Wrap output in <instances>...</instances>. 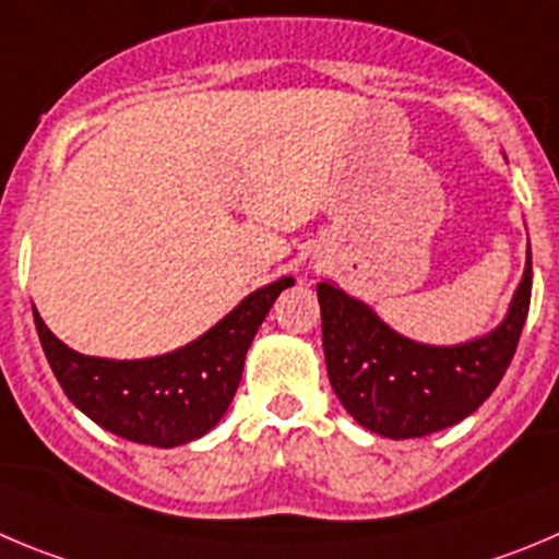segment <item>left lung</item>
Here are the masks:
<instances>
[{
    "label": "left lung",
    "instance_id": "obj_1",
    "mask_svg": "<svg viewBox=\"0 0 559 559\" xmlns=\"http://www.w3.org/2000/svg\"><path fill=\"white\" fill-rule=\"evenodd\" d=\"M532 253L510 314L493 333L457 347H427L385 328L372 309L331 284L317 286L322 350L338 403L367 430L421 438L457 425L508 372L530 311Z\"/></svg>",
    "mask_w": 559,
    "mask_h": 559
}]
</instances>
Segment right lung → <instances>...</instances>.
<instances>
[{
	"label": "right lung",
	"instance_id": "1",
	"mask_svg": "<svg viewBox=\"0 0 559 559\" xmlns=\"http://www.w3.org/2000/svg\"><path fill=\"white\" fill-rule=\"evenodd\" d=\"M275 284L248 295L226 320L181 350L145 361H109L71 350L46 328L38 311L46 361L66 397L115 436L151 447H179L221 421L237 394L245 353L281 289Z\"/></svg>",
	"mask_w": 559,
	"mask_h": 559
}]
</instances>
